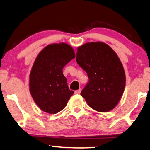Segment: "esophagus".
I'll list each match as a JSON object with an SVG mask.
<instances>
[{
    "mask_svg": "<svg viewBox=\"0 0 150 150\" xmlns=\"http://www.w3.org/2000/svg\"><path fill=\"white\" fill-rule=\"evenodd\" d=\"M81 91V89L79 88V89H78V90H77V91H75V93L76 94V95H79V94H80Z\"/></svg>",
    "mask_w": 150,
    "mask_h": 150,
    "instance_id": "34e87169",
    "label": "esophagus"
}]
</instances>
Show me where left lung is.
I'll use <instances>...</instances> for the list:
<instances>
[{"instance_id":"8db88e82","label":"left lung","mask_w":150,"mask_h":150,"mask_svg":"<svg viewBox=\"0 0 150 150\" xmlns=\"http://www.w3.org/2000/svg\"><path fill=\"white\" fill-rule=\"evenodd\" d=\"M76 55L77 63L89 79L81 95L95 110L110 111L121 99L125 85L119 57L110 47L100 42L84 44L77 49Z\"/></svg>"}]
</instances>
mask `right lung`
<instances>
[{
	"label": "right lung",
	"mask_w": 150,
	"mask_h": 150,
	"mask_svg": "<svg viewBox=\"0 0 150 150\" xmlns=\"http://www.w3.org/2000/svg\"><path fill=\"white\" fill-rule=\"evenodd\" d=\"M75 57L73 49L65 43L48 45L38 55L30 73L29 90L42 110L59 112L73 95L62 69Z\"/></svg>",
	"instance_id": "obj_1"
}]
</instances>
